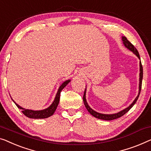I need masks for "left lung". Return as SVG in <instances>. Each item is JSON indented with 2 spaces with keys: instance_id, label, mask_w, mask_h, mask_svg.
Masks as SVG:
<instances>
[{
  "instance_id": "1",
  "label": "left lung",
  "mask_w": 151,
  "mask_h": 151,
  "mask_svg": "<svg viewBox=\"0 0 151 151\" xmlns=\"http://www.w3.org/2000/svg\"><path fill=\"white\" fill-rule=\"evenodd\" d=\"M122 39H123V44L124 45V46H125L127 48H128L129 50H131V51H132L133 52H134L135 55H136L137 57L140 59L138 51H137V49L134 47V45H133L129 41H128L127 39V37H122ZM139 71H140V73H139V84L138 95L137 96V97L135 98L134 102H133L132 104L128 107V108H125L124 110H122V111H121V112H118L116 114H104L98 113L97 112H95V111H94L93 110H92L90 107H89L88 104H87L86 100V89H85L84 96H83V101H84V106H85V107H86V108L87 109V110L88 111V112L90 113L92 116H93L94 117L97 118V119H99L105 120V121H111V120L116 119H118V118L121 117L122 116H123L124 114H126L127 112L133 106H134V105L135 104V102L137 101V100L139 97V93H140V91H141L142 82V78H143V68H142V65L141 61H140V63H139Z\"/></svg>"
}]
</instances>
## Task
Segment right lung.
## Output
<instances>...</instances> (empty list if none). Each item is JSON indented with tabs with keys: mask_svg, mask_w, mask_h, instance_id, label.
<instances>
[{
	"mask_svg": "<svg viewBox=\"0 0 151 151\" xmlns=\"http://www.w3.org/2000/svg\"><path fill=\"white\" fill-rule=\"evenodd\" d=\"M69 82H70V80H67L60 85L59 88H58L57 93H56L54 101H53V103H52L51 106L48 107L47 108L45 109V110H37V111L27 110V109L22 108V107L19 106V105H17L16 103L14 101V100L13 99L12 100L14 101V102L15 103V104L16 105L17 108L21 109L22 112L26 116L30 118V119H46V118H48L50 116H51L52 115H53V114L56 111V108H57L58 103H59V101H60V95L61 91H62L63 89L67 86V84H68Z\"/></svg>",
	"mask_w": 151,
	"mask_h": 151,
	"instance_id": "right-lung-1",
	"label": "right lung"
}]
</instances>
